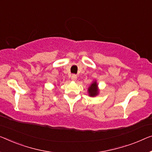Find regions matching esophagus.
Returning a JSON list of instances; mask_svg holds the SVG:
<instances>
[{
	"label": "esophagus",
	"mask_w": 152,
	"mask_h": 152,
	"mask_svg": "<svg viewBox=\"0 0 152 152\" xmlns=\"http://www.w3.org/2000/svg\"><path fill=\"white\" fill-rule=\"evenodd\" d=\"M71 79H72V80L76 81V79H77V76L76 75V74H72V76H71Z\"/></svg>",
	"instance_id": "1"
}]
</instances>
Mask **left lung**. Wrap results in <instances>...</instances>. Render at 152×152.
I'll use <instances>...</instances> for the list:
<instances>
[{
    "instance_id": "8db88e82",
    "label": "left lung",
    "mask_w": 152,
    "mask_h": 152,
    "mask_svg": "<svg viewBox=\"0 0 152 152\" xmlns=\"http://www.w3.org/2000/svg\"><path fill=\"white\" fill-rule=\"evenodd\" d=\"M88 93H89V96L95 97L99 94V90L98 87V84L96 81H94L90 87L88 89Z\"/></svg>"
}]
</instances>
